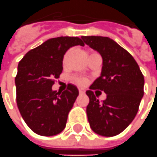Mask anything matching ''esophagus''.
<instances>
[{
	"instance_id": "34e87169",
	"label": "esophagus",
	"mask_w": 157,
	"mask_h": 157,
	"mask_svg": "<svg viewBox=\"0 0 157 157\" xmlns=\"http://www.w3.org/2000/svg\"><path fill=\"white\" fill-rule=\"evenodd\" d=\"M78 91H79V94H85V90L83 89H78Z\"/></svg>"
}]
</instances>
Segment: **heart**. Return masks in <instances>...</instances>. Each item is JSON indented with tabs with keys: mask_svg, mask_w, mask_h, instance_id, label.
Here are the masks:
<instances>
[{
	"mask_svg": "<svg viewBox=\"0 0 157 157\" xmlns=\"http://www.w3.org/2000/svg\"><path fill=\"white\" fill-rule=\"evenodd\" d=\"M69 52L68 51L67 54H66V56L64 57V63L67 61V56L69 55ZM94 54H97L96 52H90V56H91V55H94ZM72 81L78 85H80V86H84L87 84V79L85 78H83V77H73L72 78Z\"/></svg>",
	"mask_w": 157,
	"mask_h": 157,
	"instance_id": "heart-1",
	"label": "heart"
}]
</instances>
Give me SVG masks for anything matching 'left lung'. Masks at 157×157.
<instances>
[{
    "instance_id": "obj_1",
    "label": "left lung",
    "mask_w": 157,
    "mask_h": 157,
    "mask_svg": "<svg viewBox=\"0 0 157 157\" xmlns=\"http://www.w3.org/2000/svg\"><path fill=\"white\" fill-rule=\"evenodd\" d=\"M90 47L102 58L101 76L90 85L86 95L90 126L104 137L120 134L133 121L144 96V78L138 63L130 53L107 36H83ZM103 90L107 97L100 103L93 92Z\"/></svg>"
}]
</instances>
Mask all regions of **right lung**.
<instances>
[{
    "mask_svg": "<svg viewBox=\"0 0 157 157\" xmlns=\"http://www.w3.org/2000/svg\"><path fill=\"white\" fill-rule=\"evenodd\" d=\"M85 44L77 36L47 40L25 54L15 78L16 101L27 126L41 136H54L64 130L69 111L78 96L75 85L63 92L52 90L62 72L64 55L70 48Z\"/></svg>",
    "mask_w": 157,
    "mask_h": 157,
    "instance_id": "right-lung-1",
    "label": "right lung"
}]
</instances>
